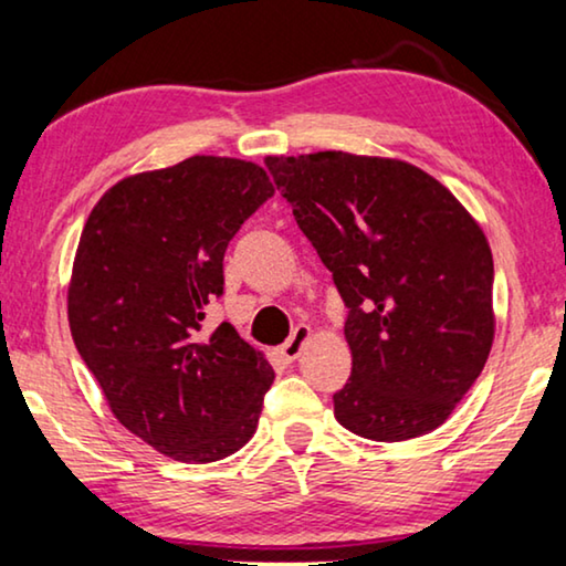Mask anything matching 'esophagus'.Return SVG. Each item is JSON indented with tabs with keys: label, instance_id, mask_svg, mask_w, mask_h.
<instances>
[{
	"label": "esophagus",
	"instance_id": "1",
	"mask_svg": "<svg viewBox=\"0 0 566 566\" xmlns=\"http://www.w3.org/2000/svg\"><path fill=\"white\" fill-rule=\"evenodd\" d=\"M308 339H312V327L298 324V327L291 332V337L285 339L281 347H277V355H281L285 363H293L301 355V350H304V345L308 343Z\"/></svg>",
	"mask_w": 566,
	"mask_h": 566
}]
</instances>
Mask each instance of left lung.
Returning a JSON list of instances; mask_svg holds the SVG:
<instances>
[{"label":"left lung","instance_id":"8db88e82","mask_svg":"<svg viewBox=\"0 0 566 566\" xmlns=\"http://www.w3.org/2000/svg\"><path fill=\"white\" fill-rule=\"evenodd\" d=\"M265 165L347 306L353 370L332 397L337 422L386 443L436 430L492 350L482 227L409 161L314 151Z\"/></svg>","mask_w":566,"mask_h":566}]
</instances>
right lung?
Segmentation results:
<instances>
[{"mask_svg": "<svg viewBox=\"0 0 566 566\" xmlns=\"http://www.w3.org/2000/svg\"><path fill=\"white\" fill-rule=\"evenodd\" d=\"M265 169L190 157L123 177L84 223L69 327L123 428L175 461L211 463L258 430L273 366L206 306L223 293V252L273 196Z\"/></svg>", "mask_w": 566, "mask_h": 566, "instance_id": "add662e5", "label": "right lung"}]
</instances>
